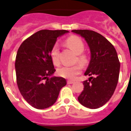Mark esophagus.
Here are the masks:
<instances>
[{
  "label": "esophagus",
  "mask_w": 131,
  "mask_h": 131,
  "mask_svg": "<svg viewBox=\"0 0 131 131\" xmlns=\"http://www.w3.org/2000/svg\"><path fill=\"white\" fill-rule=\"evenodd\" d=\"M67 83L68 84H73V83H74V81H67Z\"/></svg>",
  "instance_id": "obj_1"
}]
</instances>
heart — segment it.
<instances>
[{
	"mask_svg": "<svg viewBox=\"0 0 131 131\" xmlns=\"http://www.w3.org/2000/svg\"><path fill=\"white\" fill-rule=\"evenodd\" d=\"M65 44L77 54L75 62L80 63L82 67H86L88 65L90 61L89 57L83 52L85 50V43L79 37L71 36L66 40ZM50 55L53 64L54 65H58L60 64V54L57 43L52 46L50 52ZM80 65L77 64L73 66H63L58 69L57 72L58 75L67 79L74 80L82 71V67Z\"/></svg>",
	"mask_w": 131,
	"mask_h": 131,
	"instance_id": "b5f03b06",
	"label": "heart"
}]
</instances>
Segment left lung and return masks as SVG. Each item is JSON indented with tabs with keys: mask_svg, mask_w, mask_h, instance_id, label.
<instances>
[{
	"mask_svg": "<svg viewBox=\"0 0 131 131\" xmlns=\"http://www.w3.org/2000/svg\"><path fill=\"white\" fill-rule=\"evenodd\" d=\"M72 31L85 38L91 51L90 65L85 73L91 77L83 81L84 89L78 100L87 108L96 109L108 102L117 85L121 66L117 52L110 41L94 31Z\"/></svg>",
	"mask_w": 131,
	"mask_h": 131,
	"instance_id": "8db88e82",
	"label": "left lung"
}]
</instances>
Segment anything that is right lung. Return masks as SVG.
Returning a JSON list of instances; mask_svg holds the SVG:
<instances>
[{
	"label": "right lung",
	"mask_w": 131,
	"mask_h": 131,
	"mask_svg": "<svg viewBox=\"0 0 131 131\" xmlns=\"http://www.w3.org/2000/svg\"><path fill=\"white\" fill-rule=\"evenodd\" d=\"M67 30L43 29L27 38L16 56L17 84L23 98L37 109L47 108L56 102L65 79L48 78L55 72L50 52L57 38Z\"/></svg>",
	"instance_id": "add662e5"
}]
</instances>
